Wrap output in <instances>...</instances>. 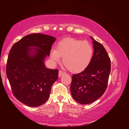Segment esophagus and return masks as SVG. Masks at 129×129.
I'll use <instances>...</instances> for the list:
<instances>
[{
  "instance_id": "1",
  "label": "esophagus",
  "mask_w": 129,
  "mask_h": 129,
  "mask_svg": "<svg viewBox=\"0 0 129 129\" xmlns=\"http://www.w3.org/2000/svg\"><path fill=\"white\" fill-rule=\"evenodd\" d=\"M64 73L63 72H62V71H59V72H58V77H60L61 76L64 75Z\"/></svg>"
}]
</instances>
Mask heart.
<instances>
[{
  "label": "heart",
  "instance_id": "1",
  "mask_svg": "<svg viewBox=\"0 0 129 129\" xmlns=\"http://www.w3.org/2000/svg\"><path fill=\"white\" fill-rule=\"evenodd\" d=\"M93 55L91 45L87 41L73 38H67L58 42L56 49L50 51V57L53 63L61 60L65 67L73 73H79L84 71L90 64Z\"/></svg>",
  "mask_w": 129,
  "mask_h": 129
}]
</instances>
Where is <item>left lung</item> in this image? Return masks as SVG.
Segmentation results:
<instances>
[{
	"label": "left lung",
	"mask_w": 129,
	"mask_h": 129,
	"mask_svg": "<svg viewBox=\"0 0 129 129\" xmlns=\"http://www.w3.org/2000/svg\"><path fill=\"white\" fill-rule=\"evenodd\" d=\"M94 52L84 71L74 74L71 85L73 99L81 104L91 103L104 93L111 71L110 59L103 46L91 37Z\"/></svg>",
	"instance_id": "obj_1"
}]
</instances>
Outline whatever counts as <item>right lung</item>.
<instances>
[{"instance_id": "add662e5", "label": "right lung", "mask_w": 129, "mask_h": 129, "mask_svg": "<svg viewBox=\"0 0 129 129\" xmlns=\"http://www.w3.org/2000/svg\"><path fill=\"white\" fill-rule=\"evenodd\" d=\"M55 38L40 33L28 34L11 48L6 65V75L16 99L31 107L44 104L49 98L58 69L47 68Z\"/></svg>"}]
</instances>
